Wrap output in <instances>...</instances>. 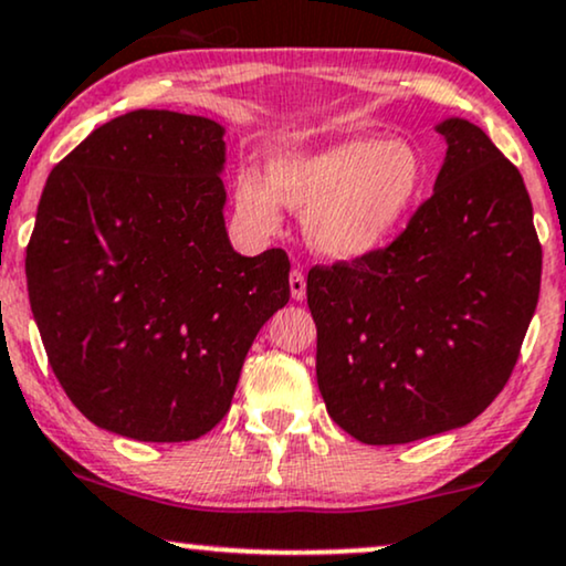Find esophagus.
Instances as JSON below:
<instances>
[{
  "instance_id": "obj_1",
  "label": "esophagus",
  "mask_w": 566,
  "mask_h": 566,
  "mask_svg": "<svg viewBox=\"0 0 566 566\" xmlns=\"http://www.w3.org/2000/svg\"><path fill=\"white\" fill-rule=\"evenodd\" d=\"M289 283H291V296H294V302H302V298L306 296V277H304V272L302 270L291 272Z\"/></svg>"
}]
</instances>
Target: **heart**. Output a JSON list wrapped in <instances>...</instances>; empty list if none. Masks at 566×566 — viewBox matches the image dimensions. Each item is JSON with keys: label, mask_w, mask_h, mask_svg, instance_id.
<instances>
[{"label": "heart", "mask_w": 566, "mask_h": 566, "mask_svg": "<svg viewBox=\"0 0 566 566\" xmlns=\"http://www.w3.org/2000/svg\"><path fill=\"white\" fill-rule=\"evenodd\" d=\"M424 184L428 165L407 138L357 136L275 151L264 176L256 167H241L233 199L241 222L254 233H275L285 205L304 218L312 249L331 260H359L407 222Z\"/></svg>", "instance_id": "b5f03b06"}]
</instances>
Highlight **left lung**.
Listing matches in <instances>:
<instances>
[{
    "mask_svg": "<svg viewBox=\"0 0 566 566\" xmlns=\"http://www.w3.org/2000/svg\"><path fill=\"white\" fill-rule=\"evenodd\" d=\"M436 191L386 249L312 268L317 386L338 428L369 446L462 428L517 365L543 251L525 180L478 125H438Z\"/></svg>",
    "mask_w": 566,
    "mask_h": 566,
    "instance_id": "1",
    "label": "left lung"
}]
</instances>
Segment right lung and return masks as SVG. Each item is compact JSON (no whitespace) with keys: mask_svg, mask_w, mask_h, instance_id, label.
Returning a JSON list of instances; mask_svg holds the SVG:
<instances>
[{"mask_svg":"<svg viewBox=\"0 0 566 566\" xmlns=\"http://www.w3.org/2000/svg\"><path fill=\"white\" fill-rule=\"evenodd\" d=\"M226 128L136 109L49 172L25 249L49 365L86 420L149 443L228 415L260 327L289 304L283 249L228 241Z\"/></svg>","mask_w":566,"mask_h":566,"instance_id":"1","label":"right lung"}]
</instances>
